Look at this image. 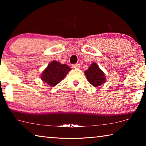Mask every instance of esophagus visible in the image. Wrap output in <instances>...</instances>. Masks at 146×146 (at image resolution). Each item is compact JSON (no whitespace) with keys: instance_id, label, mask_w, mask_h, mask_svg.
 Listing matches in <instances>:
<instances>
[{"instance_id":"34e87169","label":"esophagus","mask_w":146,"mask_h":146,"mask_svg":"<svg viewBox=\"0 0 146 146\" xmlns=\"http://www.w3.org/2000/svg\"><path fill=\"white\" fill-rule=\"evenodd\" d=\"M80 64H73L72 66V68L73 69H79L80 68Z\"/></svg>"}]
</instances>
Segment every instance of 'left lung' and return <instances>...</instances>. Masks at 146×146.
<instances>
[{
    "mask_svg": "<svg viewBox=\"0 0 146 146\" xmlns=\"http://www.w3.org/2000/svg\"><path fill=\"white\" fill-rule=\"evenodd\" d=\"M85 75L91 84L94 87L100 86L106 82V76L103 71L100 70L97 63L91 64L88 70L85 71Z\"/></svg>",
    "mask_w": 146,
    "mask_h": 146,
    "instance_id": "1",
    "label": "left lung"
}]
</instances>
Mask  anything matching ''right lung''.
Segmentation results:
<instances>
[{
	"label": "right lung",
	"instance_id": "add662e5",
	"mask_svg": "<svg viewBox=\"0 0 146 146\" xmlns=\"http://www.w3.org/2000/svg\"><path fill=\"white\" fill-rule=\"evenodd\" d=\"M71 68L66 64H62L57 61L53 60L48 64L44 70L41 79L50 86H55L65 77Z\"/></svg>",
	"mask_w": 146,
	"mask_h": 146
}]
</instances>
